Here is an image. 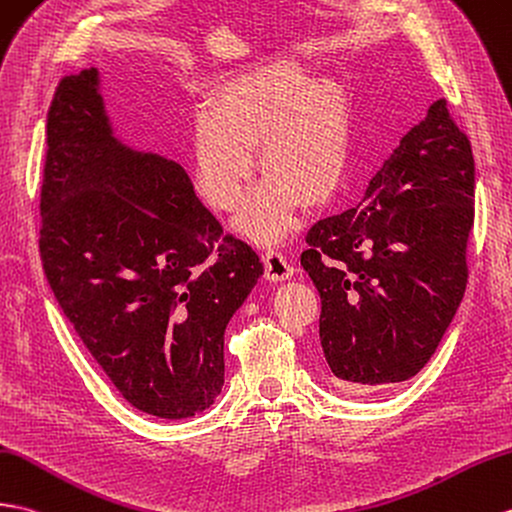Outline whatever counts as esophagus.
Instances as JSON below:
<instances>
[{"label":"esophagus","mask_w":512,"mask_h":512,"mask_svg":"<svg viewBox=\"0 0 512 512\" xmlns=\"http://www.w3.org/2000/svg\"><path fill=\"white\" fill-rule=\"evenodd\" d=\"M264 264H266V279L268 281H288L294 277V272H296V268L290 264L288 257L279 251H266Z\"/></svg>","instance_id":"1"}]
</instances>
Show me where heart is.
Here are the masks:
<instances>
[{
    "label": "heart",
    "mask_w": 512,
    "mask_h": 512,
    "mask_svg": "<svg viewBox=\"0 0 512 512\" xmlns=\"http://www.w3.org/2000/svg\"><path fill=\"white\" fill-rule=\"evenodd\" d=\"M208 120L189 135V176L216 211L240 207L237 229L259 244L285 240L301 209L325 207L349 168L353 113L342 82L312 74L294 56H270L218 80L205 100Z\"/></svg>",
    "instance_id": "1"
}]
</instances>
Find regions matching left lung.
Returning a JSON list of instances; mask_svg holds the SVG:
<instances>
[{
	"label": "left lung",
	"mask_w": 512,
	"mask_h": 512,
	"mask_svg": "<svg viewBox=\"0 0 512 512\" xmlns=\"http://www.w3.org/2000/svg\"><path fill=\"white\" fill-rule=\"evenodd\" d=\"M475 165L436 100L355 209L316 222L301 266L323 301L320 344L347 392L403 382L430 362L467 285Z\"/></svg>",
	"instance_id": "left-lung-1"
}]
</instances>
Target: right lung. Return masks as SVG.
<instances>
[{
	"label": "right lung",
	"instance_id": "1",
	"mask_svg": "<svg viewBox=\"0 0 512 512\" xmlns=\"http://www.w3.org/2000/svg\"><path fill=\"white\" fill-rule=\"evenodd\" d=\"M41 222L50 288L120 395L159 419L207 410L264 264L224 237L181 163L115 135L98 67L67 76L47 113Z\"/></svg>",
	"mask_w": 512,
	"mask_h": 512
}]
</instances>
